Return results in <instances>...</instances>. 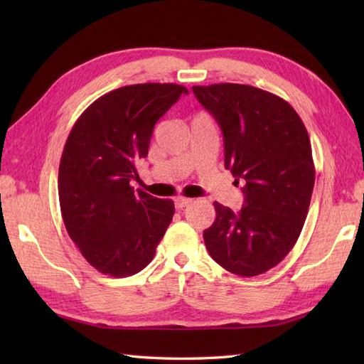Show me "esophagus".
I'll use <instances>...</instances> for the list:
<instances>
[{"label":"esophagus","instance_id":"esophagus-1","mask_svg":"<svg viewBox=\"0 0 364 364\" xmlns=\"http://www.w3.org/2000/svg\"><path fill=\"white\" fill-rule=\"evenodd\" d=\"M191 202H192L191 198H186V197H178V198H175V206L178 208V210H183V208H186Z\"/></svg>","mask_w":364,"mask_h":364}]
</instances>
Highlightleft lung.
Segmentation results:
<instances>
[{"instance_id": "left-lung-1", "label": "left lung", "mask_w": 364, "mask_h": 364, "mask_svg": "<svg viewBox=\"0 0 364 364\" xmlns=\"http://www.w3.org/2000/svg\"><path fill=\"white\" fill-rule=\"evenodd\" d=\"M192 92L222 129L225 168L244 184L239 213L214 203L205 245L231 274H264L297 242L310 208L314 164L306 128L288 102L258 87L223 82Z\"/></svg>"}]
</instances>
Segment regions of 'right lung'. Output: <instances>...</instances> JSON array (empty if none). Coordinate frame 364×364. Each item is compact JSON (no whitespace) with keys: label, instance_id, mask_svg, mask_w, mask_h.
Segmentation results:
<instances>
[{"label":"right lung","instance_id":"add662e5","mask_svg":"<svg viewBox=\"0 0 364 364\" xmlns=\"http://www.w3.org/2000/svg\"><path fill=\"white\" fill-rule=\"evenodd\" d=\"M183 94L178 84H133L95 100L76 120L59 164L67 233L98 272L134 275L153 259L175 205L134 191L156 122Z\"/></svg>","mask_w":364,"mask_h":364}]
</instances>
